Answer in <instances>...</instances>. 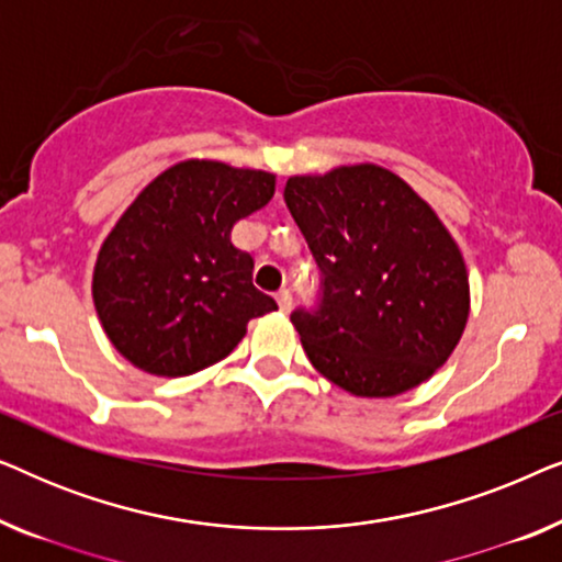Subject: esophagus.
<instances>
[{"label": "esophagus", "instance_id": "34e87169", "mask_svg": "<svg viewBox=\"0 0 562 562\" xmlns=\"http://www.w3.org/2000/svg\"><path fill=\"white\" fill-rule=\"evenodd\" d=\"M276 302H279V310L281 312H289L291 310V291L289 289H281L279 294H276Z\"/></svg>", "mask_w": 562, "mask_h": 562}]
</instances>
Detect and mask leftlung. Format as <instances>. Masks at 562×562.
<instances>
[{"label": "left lung", "instance_id": "obj_1", "mask_svg": "<svg viewBox=\"0 0 562 562\" xmlns=\"http://www.w3.org/2000/svg\"><path fill=\"white\" fill-rule=\"evenodd\" d=\"M283 199L322 273L317 310L291 314L312 366L363 398L425 383L471 312L463 252L432 206L373 164L291 176Z\"/></svg>", "mask_w": 562, "mask_h": 562}]
</instances>
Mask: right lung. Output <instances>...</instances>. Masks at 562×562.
Returning <instances> with one entry per match:
<instances>
[{
    "label": "right lung",
    "instance_id": "add662e5",
    "mask_svg": "<svg viewBox=\"0 0 562 562\" xmlns=\"http://www.w3.org/2000/svg\"><path fill=\"white\" fill-rule=\"evenodd\" d=\"M276 176L181 160L156 176L106 235L91 296L106 337L135 368L191 375L227 358L252 317L279 310L252 286L250 252L229 235L263 210Z\"/></svg>",
    "mask_w": 562,
    "mask_h": 562
}]
</instances>
